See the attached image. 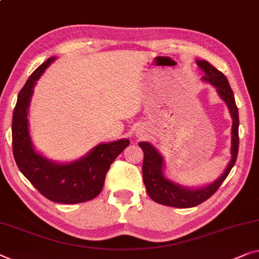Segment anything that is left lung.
I'll use <instances>...</instances> for the list:
<instances>
[{
    "mask_svg": "<svg viewBox=\"0 0 259 259\" xmlns=\"http://www.w3.org/2000/svg\"><path fill=\"white\" fill-rule=\"evenodd\" d=\"M197 65L205 73L202 76V81L208 82L213 87H215L219 96L224 99V102L229 109L230 116L233 119L232 148H230L232 158H230L224 174L210 184L200 186V188H188V186L178 184V183L165 177L164 160L152 143L147 141L139 142V146L143 150L142 176L148 196L158 204L171 206V207H194V206L201 204L212 197L235 164L238 153V125H240V120H238V110L235 98H234L233 90L230 88L228 79L220 70H218L215 67L207 61L197 60Z\"/></svg>",
    "mask_w": 259,
    "mask_h": 259,
    "instance_id": "left-lung-1",
    "label": "left lung"
}]
</instances>
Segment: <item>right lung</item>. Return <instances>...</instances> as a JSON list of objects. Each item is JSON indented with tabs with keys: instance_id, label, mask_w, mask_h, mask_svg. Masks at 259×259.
Here are the masks:
<instances>
[{
	"instance_id": "add662e5",
	"label": "right lung",
	"mask_w": 259,
	"mask_h": 259,
	"mask_svg": "<svg viewBox=\"0 0 259 259\" xmlns=\"http://www.w3.org/2000/svg\"><path fill=\"white\" fill-rule=\"evenodd\" d=\"M54 60L52 57L41 63L19 91L13 117L14 157L21 172L44 197L60 204H78L101 193L107 170L130 140L99 143L85 156L68 163L52 161L34 149L27 119L29 107L35 83Z\"/></svg>"
}]
</instances>
